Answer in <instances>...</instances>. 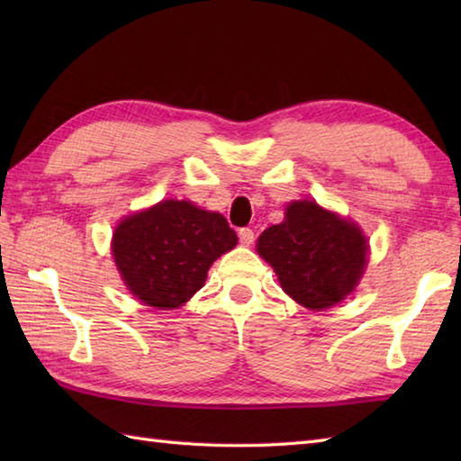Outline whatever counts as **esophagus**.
I'll use <instances>...</instances> for the list:
<instances>
[{"instance_id": "obj_1", "label": "esophagus", "mask_w": 461, "mask_h": 461, "mask_svg": "<svg viewBox=\"0 0 461 461\" xmlns=\"http://www.w3.org/2000/svg\"><path fill=\"white\" fill-rule=\"evenodd\" d=\"M253 240H256V233H253V230H249V228H241V230H240V241H241V246H251Z\"/></svg>"}]
</instances>
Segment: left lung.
<instances>
[{
  "label": "left lung",
  "instance_id": "obj_1",
  "mask_svg": "<svg viewBox=\"0 0 461 461\" xmlns=\"http://www.w3.org/2000/svg\"><path fill=\"white\" fill-rule=\"evenodd\" d=\"M285 220L258 240V253L276 271L283 291L311 311L347 299L365 273L368 241L355 221L315 200L291 202Z\"/></svg>",
  "mask_w": 461,
  "mask_h": 461
}]
</instances>
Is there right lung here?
<instances>
[{"label": "right lung", "mask_w": 461, "mask_h": 461, "mask_svg": "<svg viewBox=\"0 0 461 461\" xmlns=\"http://www.w3.org/2000/svg\"><path fill=\"white\" fill-rule=\"evenodd\" d=\"M236 246V231L221 213L188 200H162L121 220L111 248L132 295L168 311L200 291L212 263Z\"/></svg>", "instance_id": "add662e5"}]
</instances>
